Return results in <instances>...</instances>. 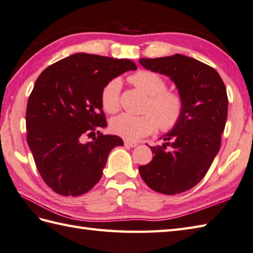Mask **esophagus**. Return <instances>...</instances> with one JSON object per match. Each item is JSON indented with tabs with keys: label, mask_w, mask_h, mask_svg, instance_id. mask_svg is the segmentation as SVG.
Wrapping results in <instances>:
<instances>
[{
	"label": "esophagus",
	"mask_w": 253,
	"mask_h": 253,
	"mask_svg": "<svg viewBox=\"0 0 253 253\" xmlns=\"http://www.w3.org/2000/svg\"><path fill=\"white\" fill-rule=\"evenodd\" d=\"M125 145H126V146H127V147H135V146L137 145V143L126 140V141H125Z\"/></svg>",
	"instance_id": "1"
}]
</instances>
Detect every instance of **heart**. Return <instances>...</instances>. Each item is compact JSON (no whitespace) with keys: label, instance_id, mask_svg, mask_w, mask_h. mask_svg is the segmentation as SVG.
<instances>
[{"label":"heart","instance_id":"1","mask_svg":"<svg viewBox=\"0 0 253 253\" xmlns=\"http://www.w3.org/2000/svg\"><path fill=\"white\" fill-rule=\"evenodd\" d=\"M128 81L148 96L144 107L145 115L133 116L130 113L113 118L110 127L113 133L126 140H138L156 131L168 132L178 126L184 112V99L177 90L167 89L163 76L149 70H140L128 77ZM101 106L108 113L120 109L121 81L112 79L102 87Z\"/></svg>","mask_w":253,"mask_h":253}]
</instances>
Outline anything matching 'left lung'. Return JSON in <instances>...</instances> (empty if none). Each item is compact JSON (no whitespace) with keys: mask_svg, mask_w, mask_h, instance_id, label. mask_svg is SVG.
Masks as SVG:
<instances>
[{"mask_svg":"<svg viewBox=\"0 0 253 253\" xmlns=\"http://www.w3.org/2000/svg\"><path fill=\"white\" fill-rule=\"evenodd\" d=\"M140 63L173 81L184 99V112L178 126L162 137L163 145L149 146L153 159L138 170L154 191L182 193L204 178L219 151L228 112L226 87L212 66L182 54L143 58Z\"/></svg>","mask_w":253,"mask_h":253,"instance_id":"left-lung-1","label":"left lung"}]
</instances>
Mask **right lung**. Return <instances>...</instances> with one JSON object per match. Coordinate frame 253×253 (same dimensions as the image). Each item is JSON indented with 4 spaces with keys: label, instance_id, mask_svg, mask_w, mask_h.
Masks as SVG:
<instances>
[{
    "label": "right lung",
    "instance_id": "1",
    "mask_svg": "<svg viewBox=\"0 0 253 253\" xmlns=\"http://www.w3.org/2000/svg\"><path fill=\"white\" fill-rule=\"evenodd\" d=\"M130 70H136L131 60L75 53L36 81L26 110L27 143L41 178L55 193L88 192L111 149L123 145L121 137L99 131L107 126L100 95L108 82ZM84 137L93 142L83 144Z\"/></svg>",
    "mask_w": 253,
    "mask_h": 253
}]
</instances>
